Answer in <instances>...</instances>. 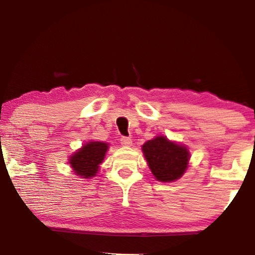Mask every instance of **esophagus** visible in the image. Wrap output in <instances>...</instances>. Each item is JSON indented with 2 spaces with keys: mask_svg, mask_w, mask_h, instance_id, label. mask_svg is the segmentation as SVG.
I'll use <instances>...</instances> for the list:
<instances>
[{
  "mask_svg": "<svg viewBox=\"0 0 255 255\" xmlns=\"http://www.w3.org/2000/svg\"><path fill=\"white\" fill-rule=\"evenodd\" d=\"M120 140L123 146H130L132 144V139L130 137H122Z\"/></svg>",
  "mask_w": 255,
  "mask_h": 255,
  "instance_id": "34e87169",
  "label": "esophagus"
}]
</instances>
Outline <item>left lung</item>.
Returning <instances> with one entry per match:
<instances>
[{"label":"left lung","mask_w":255,"mask_h":255,"mask_svg":"<svg viewBox=\"0 0 255 255\" xmlns=\"http://www.w3.org/2000/svg\"><path fill=\"white\" fill-rule=\"evenodd\" d=\"M148 167L156 180L175 181L183 175L188 167L189 152L182 145L169 141L166 137H156L142 145Z\"/></svg>","instance_id":"1"}]
</instances>
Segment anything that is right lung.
<instances>
[{
    "mask_svg": "<svg viewBox=\"0 0 255 255\" xmlns=\"http://www.w3.org/2000/svg\"><path fill=\"white\" fill-rule=\"evenodd\" d=\"M107 151L108 144L106 142L89 141L71 156L69 163L76 175L90 179L92 176L96 175L100 167L99 165L102 162Z\"/></svg>",
    "mask_w": 255,
    "mask_h": 255,
    "instance_id": "1",
    "label": "right lung"
}]
</instances>
